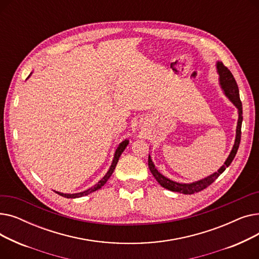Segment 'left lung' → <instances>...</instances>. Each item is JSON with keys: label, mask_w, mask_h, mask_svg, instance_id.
Wrapping results in <instances>:
<instances>
[{"label": "left lung", "mask_w": 259, "mask_h": 259, "mask_svg": "<svg viewBox=\"0 0 259 259\" xmlns=\"http://www.w3.org/2000/svg\"><path fill=\"white\" fill-rule=\"evenodd\" d=\"M217 71H219L220 74V81L222 88L225 91V94L229 98V100L232 102L236 108L238 109V121H237V127H236V139H235V143L233 146L232 151H231L229 157L227 158V160L225 161V165L223 167H221V169L213 173L212 175L208 176V178L200 180L198 182L192 183V184H180L173 182L167 178H165L164 175L160 174L157 169L155 168L153 161L151 160L150 156L148 157V166L149 169H150L151 173L153 174V176L155 178V180L158 182V184L164 187L170 191L173 192H180L183 194H194L197 193L201 190L206 189L207 187H209L219 176L226 170L227 167L230 166L231 162L234 159L238 147L240 144V138H241V122H242V105H241V101L239 99V91H238V86L236 84V80L233 76V74L231 73V71L228 69V68L222 63V62H217Z\"/></svg>", "instance_id": "obj_1"}]
</instances>
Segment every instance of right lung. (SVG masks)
<instances>
[{
	"label": "right lung",
	"mask_w": 259,
	"mask_h": 259,
	"mask_svg": "<svg viewBox=\"0 0 259 259\" xmlns=\"http://www.w3.org/2000/svg\"><path fill=\"white\" fill-rule=\"evenodd\" d=\"M128 143H129V141L125 140L124 142H121V143L119 144V146L117 147L116 151H115L114 158H113V161H112V165H111L110 169L108 170V172L106 173V175L104 176V178H103L97 185H94L93 187H91L90 189L86 190V191H84V192H79V193H75V194H65V193H61V192H57V193H58L59 195L63 196V197H66V198H76V197H81V196H84V195H88V194H90V193H92V192H94V191H97V190L101 189V188L107 183V181H108L109 179H110L111 174L113 173V171H114V169H115V167H116L118 158H119L120 154L122 153V151H124L125 149H126Z\"/></svg>",
	"instance_id": "obj_1"
}]
</instances>
